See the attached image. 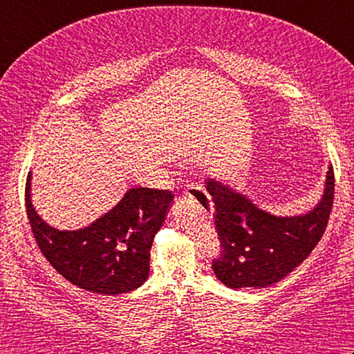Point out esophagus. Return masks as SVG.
<instances>
[{
	"label": "esophagus",
	"mask_w": 354,
	"mask_h": 354,
	"mask_svg": "<svg viewBox=\"0 0 354 354\" xmlns=\"http://www.w3.org/2000/svg\"><path fill=\"white\" fill-rule=\"evenodd\" d=\"M184 194H185V196L194 198V199H198L199 196H205L209 201V196L207 194V192L204 190V187L196 184V183H189V184H187V187L184 189ZM209 204H212V202H209Z\"/></svg>",
	"instance_id": "1"
}]
</instances>
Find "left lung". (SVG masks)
I'll list each match as a JSON object with an SVG mask.
<instances>
[{
	"mask_svg": "<svg viewBox=\"0 0 354 354\" xmlns=\"http://www.w3.org/2000/svg\"><path fill=\"white\" fill-rule=\"evenodd\" d=\"M208 201H198L213 212L222 251L213 259L216 277L231 289L266 288L303 263L324 234L335 196V173L328 167L319 204L303 216L278 217L263 212L245 194L216 179H207ZM212 204L209 205V202Z\"/></svg>",
	"mask_w": 354,
	"mask_h": 354,
	"instance_id": "obj_1",
	"label": "left lung"
}]
</instances>
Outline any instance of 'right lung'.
Here are the masks:
<instances>
[{
	"label": "right lung",
	"mask_w": 354,
	"mask_h": 354,
	"mask_svg": "<svg viewBox=\"0 0 354 354\" xmlns=\"http://www.w3.org/2000/svg\"><path fill=\"white\" fill-rule=\"evenodd\" d=\"M28 173L26 208L30 227L44 257L77 288L100 295L131 292L149 277L150 246L173 201L169 190L131 189L118 204L76 231H59L45 223L30 199Z\"/></svg>",
	"instance_id": "1"
}]
</instances>
